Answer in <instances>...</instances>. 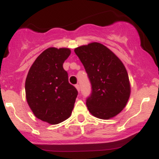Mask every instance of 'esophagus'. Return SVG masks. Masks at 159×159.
<instances>
[{
    "label": "esophagus",
    "instance_id": "obj_1",
    "mask_svg": "<svg viewBox=\"0 0 159 159\" xmlns=\"http://www.w3.org/2000/svg\"><path fill=\"white\" fill-rule=\"evenodd\" d=\"M75 87V88H76L78 92H80V85H79V84H76Z\"/></svg>",
    "mask_w": 159,
    "mask_h": 159
}]
</instances>
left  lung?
I'll use <instances>...</instances> for the list:
<instances>
[{"instance_id":"obj_1","label":"left lung","mask_w":159,"mask_h":159,"mask_svg":"<svg viewBox=\"0 0 159 159\" xmlns=\"http://www.w3.org/2000/svg\"><path fill=\"white\" fill-rule=\"evenodd\" d=\"M92 84L87 107L98 119H110L126 107L130 95L128 74L119 57L100 43L92 42L75 48Z\"/></svg>"}]
</instances>
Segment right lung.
I'll list each match as a JSON object with an SVG mask.
<instances>
[{
    "mask_svg": "<svg viewBox=\"0 0 159 159\" xmlns=\"http://www.w3.org/2000/svg\"><path fill=\"white\" fill-rule=\"evenodd\" d=\"M70 54L67 48H48L36 59L26 77L28 104L37 119L49 124H58L71 116L78 95L63 67Z\"/></svg>",
    "mask_w": 159,
    "mask_h": 159,
    "instance_id": "right-lung-1",
    "label": "right lung"
}]
</instances>
